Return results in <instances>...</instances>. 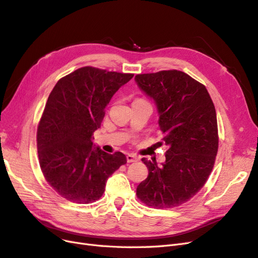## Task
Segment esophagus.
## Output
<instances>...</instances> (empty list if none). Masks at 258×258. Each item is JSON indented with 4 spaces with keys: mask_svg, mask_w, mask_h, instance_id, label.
Wrapping results in <instances>:
<instances>
[{
    "mask_svg": "<svg viewBox=\"0 0 258 258\" xmlns=\"http://www.w3.org/2000/svg\"><path fill=\"white\" fill-rule=\"evenodd\" d=\"M139 160V157L135 154H128L127 155V161L128 162H136Z\"/></svg>",
    "mask_w": 258,
    "mask_h": 258,
    "instance_id": "34e87169",
    "label": "esophagus"
}]
</instances>
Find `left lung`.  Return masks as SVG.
Instances as JSON below:
<instances>
[{"instance_id":"left-lung-1","label":"left lung","mask_w":258,"mask_h":258,"mask_svg":"<svg viewBox=\"0 0 258 258\" xmlns=\"http://www.w3.org/2000/svg\"><path fill=\"white\" fill-rule=\"evenodd\" d=\"M159 112L166 161L142 159L148 175L137 187V197L156 209L178 207L196 195L212 172L218 150L213 101L204 84L177 70L136 75Z\"/></svg>"}]
</instances>
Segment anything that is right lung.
Returning <instances> with one entry per match:
<instances>
[{"mask_svg": "<svg viewBox=\"0 0 258 258\" xmlns=\"http://www.w3.org/2000/svg\"><path fill=\"white\" fill-rule=\"evenodd\" d=\"M134 74L83 67L58 81L46 102L36 132L40 167L61 197L91 204L102 196L108 176L127 162L120 152L92 148L105 106Z\"/></svg>", "mask_w": 258, "mask_h": 258, "instance_id": "1", "label": "right lung"}]
</instances>
